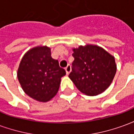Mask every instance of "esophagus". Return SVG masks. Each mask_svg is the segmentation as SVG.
<instances>
[{"instance_id": "34e87169", "label": "esophagus", "mask_w": 134, "mask_h": 134, "mask_svg": "<svg viewBox=\"0 0 134 134\" xmlns=\"http://www.w3.org/2000/svg\"><path fill=\"white\" fill-rule=\"evenodd\" d=\"M65 71H66L67 75H69L70 72H71V66L70 65H67V67H65Z\"/></svg>"}]
</instances>
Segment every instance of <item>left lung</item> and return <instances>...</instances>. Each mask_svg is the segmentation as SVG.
I'll return each instance as SVG.
<instances>
[{
  "instance_id": "8db88e82",
  "label": "left lung",
  "mask_w": 134,
  "mask_h": 134,
  "mask_svg": "<svg viewBox=\"0 0 134 134\" xmlns=\"http://www.w3.org/2000/svg\"><path fill=\"white\" fill-rule=\"evenodd\" d=\"M72 50L75 60L69 77L77 88L87 96L103 93L116 72L114 57L103 48L91 44Z\"/></svg>"
}]
</instances>
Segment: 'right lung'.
I'll use <instances>...</instances> for the list:
<instances>
[{
	"instance_id": "add662e5",
	"label": "right lung",
	"mask_w": 134,
	"mask_h": 134,
	"mask_svg": "<svg viewBox=\"0 0 134 134\" xmlns=\"http://www.w3.org/2000/svg\"><path fill=\"white\" fill-rule=\"evenodd\" d=\"M66 72L51 57L49 47L31 49L23 57L17 77L25 93L36 100L47 102L57 93Z\"/></svg>"
}]
</instances>
